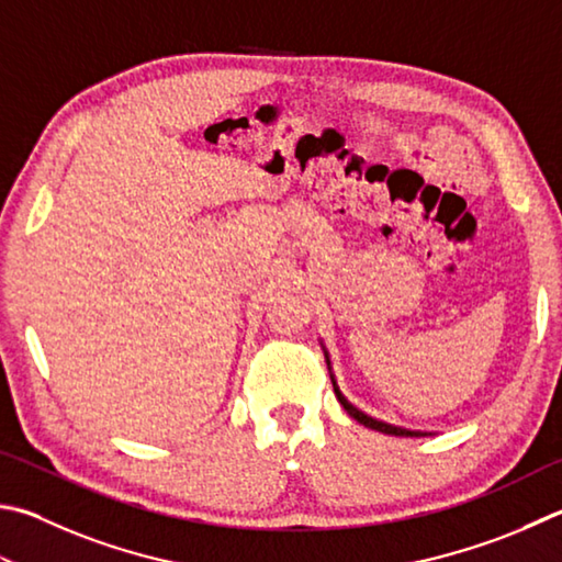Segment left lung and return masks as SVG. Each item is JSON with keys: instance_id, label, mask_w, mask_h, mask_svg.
<instances>
[{"instance_id": "obj_1", "label": "left lung", "mask_w": 562, "mask_h": 562, "mask_svg": "<svg viewBox=\"0 0 562 562\" xmlns=\"http://www.w3.org/2000/svg\"><path fill=\"white\" fill-rule=\"evenodd\" d=\"M322 349H324L326 369H329V375H331V385H334L336 401L341 403L344 411L349 413L356 423H361V425H366V427H371V430H375V432H385V435H395V437H425V435H430V432H423V430H407V427H401V425L383 423V420H379V417H371L369 413H363L361 407H356V405L349 401V397H346V395L341 393L339 383H336V375H334V369H331V356H329V351H326V346H324V344H322Z\"/></svg>"}]
</instances>
